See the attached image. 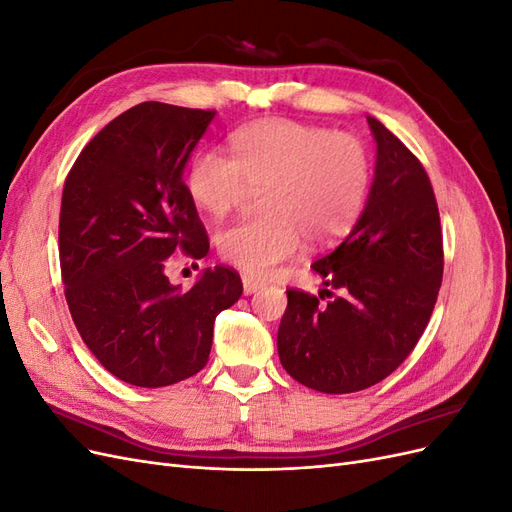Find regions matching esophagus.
I'll return each instance as SVG.
<instances>
[{
	"instance_id": "34e87169",
	"label": "esophagus",
	"mask_w": 512,
	"mask_h": 512,
	"mask_svg": "<svg viewBox=\"0 0 512 512\" xmlns=\"http://www.w3.org/2000/svg\"><path fill=\"white\" fill-rule=\"evenodd\" d=\"M262 284L260 280H256V277H252V275H243V292L245 294H252V292H256V290H260Z\"/></svg>"
}]
</instances>
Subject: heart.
<instances>
[{
	"instance_id": "obj_1",
	"label": "heart",
	"mask_w": 512,
	"mask_h": 512,
	"mask_svg": "<svg viewBox=\"0 0 512 512\" xmlns=\"http://www.w3.org/2000/svg\"><path fill=\"white\" fill-rule=\"evenodd\" d=\"M230 145L232 158L198 149L185 170V190L215 218L250 190H267L260 200L265 218L224 226L215 237L220 256L247 275L267 277L297 258L305 239L329 245L361 218L371 190V158L361 138L271 117L237 130Z\"/></svg>"
}]
</instances>
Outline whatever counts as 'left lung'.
<instances>
[{
    "label": "left lung",
    "instance_id": "left-lung-1",
    "mask_svg": "<svg viewBox=\"0 0 512 512\" xmlns=\"http://www.w3.org/2000/svg\"><path fill=\"white\" fill-rule=\"evenodd\" d=\"M376 141L374 183L350 235L312 269L342 290L320 305L288 292L277 352L288 374L320 393H356L406 361L431 318L444 252L436 196L423 164L367 117Z\"/></svg>",
    "mask_w": 512,
    "mask_h": 512
}]
</instances>
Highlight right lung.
<instances>
[{"instance_id": "right-lung-1", "label": "right lung", "mask_w": 512, "mask_h": 512, "mask_svg": "<svg viewBox=\"0 0 512 512\" xmlns=\"http://www.w3.org/2000/svg\"><path fill=\"white\" fill-rule=\"evenodd\" d=\"M213 117L136 104L91 138L64 183L59 262L72 320L104 369L145 389L198 374L215 316L243 292L228 267L205 269L190 290L166 277L173 254L209 252L183 170Z\"/></svg>"}]
</instances>
